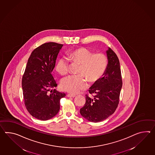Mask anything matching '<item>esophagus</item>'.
Segmentation results:
<instances>
[{
    "label": "esophagus",
    "mask_w": 155,
    "mask_h": 155,
    "mask_svg": "<svg viewBox=\"0 0 155 155\" xmlns=\"http://www.w3.org/2000/svg\"><path fill=\"white\" fill-rule=\"evenodd\" d=\"M76 96L75 94H67V97H75Z\"/></svg>",
    "instance_id": "34e87169"
}]
</instances>
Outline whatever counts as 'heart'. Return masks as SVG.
I'll list each match as a JSON object with an SVG mask.
<instances>
[{
    "label": "heart",
    "mask_w": 155,
    "mask_h": 155,
    "mask_svg": "<svg viewBox=\"0 0 155 155\" xmlns=\"http://www.w3.org/2000/svg\"><path fill=\"white\" fill-rule=\"evenodd\" d=\"M68 55L73 62L81 64L79 74L69 75L61 81V88L69 93L75 94L86 88L88 86L87 78L91 82L98 81L107 67L106 55L102 53L93 54L87 48L75 49L69 52ZM55 69L61 75L66 74L69 71L68 60L64 57L60 58L55 64Z\"/></svg>",
    "instance_id": "1"
}]
</instances>
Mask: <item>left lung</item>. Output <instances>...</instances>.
<instances>
[{
	"label": "left lung",
	"mask_w": 155,
	"mask_h": 155,
	"mask_svg": "<svg viewBox=\"0 0 155 155\" xmlns=\"http://www.w3.org/2000/svg\"><path fill=\"white\" fill-rule=\"evenodd\" d=\"M108 64L102 77L90 88L91 98L86 95V103L80 114L87 120L99 122L114 114L119 103L122 81L120 64L116 54L108 48L106 51Z\"/></svg>",
	"instance_id": "1"
}]
</instances>
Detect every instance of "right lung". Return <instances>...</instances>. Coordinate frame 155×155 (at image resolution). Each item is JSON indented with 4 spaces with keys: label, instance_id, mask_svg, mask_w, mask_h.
Masks as SVG:
<instances>
[{
    "label": "right lung",
    "instance_id": "right-lung-1",
    "mask_svg": "<svg viewBox=\"0 0 155 155\" xmlns=\"http://www.w3.org/2000/svg\"><path fill=\"white\" fill-rule=\"evenodd\" d=\"M63 45L49 42L35 48L28 59L23 76L25 106L33 117L40 120L54 117L59 110L60 100L65 96V93L55 89L51 91L57 86L52 72Z\"/></svg>",
    "mask_w": 155,
    "mask_h": 155
}]
</instances>
